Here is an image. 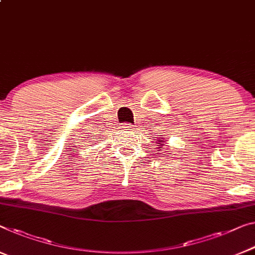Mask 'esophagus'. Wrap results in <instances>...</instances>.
Here are the masks:
<instances>
[{"label": "esophagus", "mask_w": 255, "mask_h": 255, "mask_svg": "<svg viewBox=\"0 0 255 255\" xmlns=\"http://www.w3.org/2000/svg\"><path fill=\"white\" fill-rule=\"evenodd\" d=\"M122 128H123V130H125V131H133L135 128L134 125H132L130 123H124L122 125Z\"/></svg>", "instance_id": "34e87169"}]
</instances>
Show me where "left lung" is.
Wrapping results in <instances>:
<instances>
[{
	"label": "left lung",
	"instance_id": "1",
	"mask_svg": "<svg viewBox=\"0 0 255 255\" xmlns=\"http://www.w3.org/2000/svg\"><path fill=\"white\" fill-rule=\"evenodd\" d=\"M165 141H166V138H164V135H160V136H158L157 139H156V142L155 143H158V146L159 147H162L164 143H165ZM158 147V148H159Z\"/></svg>",
	"mask_w": 255,
	"mask_h": 255
}]
</instances>
